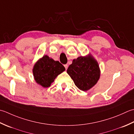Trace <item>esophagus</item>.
Wrapping results in <instances>:
<instances>
[{
    "label": "esophagus",
    "instance_id": "34e87169",
    "mask_svg": "<svg viewBox=\"0 0 134 134\" xmlns=\"http://www.w3.org/2000/svg\"><path fill=\"white\" fill-rule=\"evenodd\" d=\"M64 66H65V69H66V70L68 69V65H67V64H66V65H64Z\"/></svg>",
    "mask_w": 134,
    "mask_h": 134
}]
</instances>
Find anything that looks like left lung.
Here are the masks:
<instances>
[{"instance_id": "obj_1", "label": "left lung", "mask_w": 134, "mask_h": 134, "mask_svg": "<svg viewBox=\"0 0 134 134\" xmlns=\"http://www.w3.org/2000/svg\"><path fill=\"white\" fill-rule=\"evenodd\" d=\"M76 86L87 91L93 87L100 78V70L98 62L91 54L74 59L67 69Z\"/></svg>"}]
</instances>
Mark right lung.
Masks as SVG:
<instances>
[{
  "instance_id": "obj_1",
  "label": "right lung",
  "mask_w": 134,
  "mask_h": 134,
  "mask_svg": "<svg viewBox=\"0 0 134 134\" xmlns=\"http://www.w3.org/2000/svg\"><path fill=\"white\" fill-rule=\"evenodd\" d=\"M65 70V67L59 61L44 55L35 63L32 72L35 81L44 88H47Z\"/></svg>"
}]
</instances>
